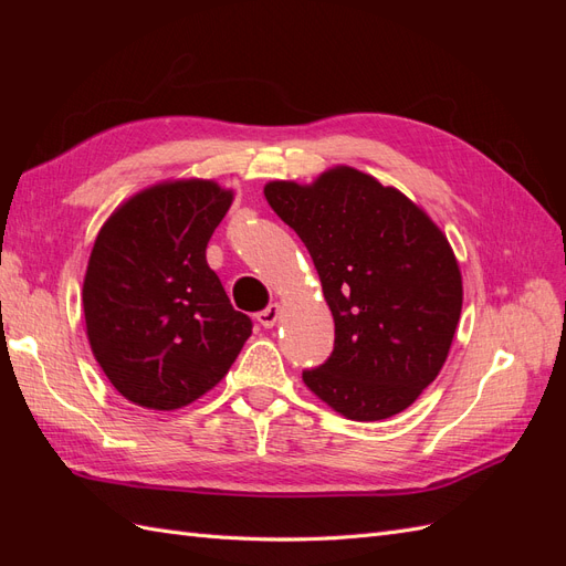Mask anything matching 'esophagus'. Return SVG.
Returning a JSON list of instances; mask_svg holds the SVG:
<instances>
[{"mask_svg": "<svg viewBox=\"0 0 566 566\" xmlns=\"http://www.w3.org/2000/svg\"><path fill=\"white\" fill-rule=\"evenodd\" d=\"M279 314H281V306L279 304H269L266 310H262L260 314H256V321H260L264 328H271V325L279 321Z\"/></svg>", "mask_w": 566, "mask_h": 566, "instance_id": "esophagus-1", "label": "esophagus"}]
</instances>
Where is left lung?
Wrapping results in <instances>:
<instances>
[{
	"label": "left lung",
	"instance_id": "1",
	"mask_svg": "<svg viewBox=\"0 0 566 566\" xmlns=\"http://www.w3.org/2000/svg\"><path fill=\"white\" fill-rule=\"evenodd\" d=\"M266 202L310 250L335 321L333 354L302 380L349 420L401 413L447 361L462 310L453 250L397 188L352 167L312 186L271 181Z\"/></svg>",
	"mask_w": 566,
	"mask_h": 566
}]
</instances>
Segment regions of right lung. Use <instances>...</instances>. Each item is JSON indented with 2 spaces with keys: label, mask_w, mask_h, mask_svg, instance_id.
<instances>
[{
  "label": "right lung",
  "mask_w": 566,
  "mask_h": 566,
  "mask_svg": "<svg viewBox=\"0 0 566 566\" xmlns=\"http://www.w3.org/2000/svg\"><path fill=\"white\" fill-rule=\"evenodd\" d=\"M233 193L214 181L158 184L98 231L82 287L90 345L136 406L175 410L229 373L250 316L235 312L205 248Z\"/></svg>",
  "instance_id": "obj_1"
}]
</instances>
